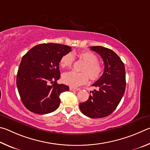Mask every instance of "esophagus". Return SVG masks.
<instances>
[{
    "label": "esophagus",
    "instance_id": "1",
    "mask_svg": "<svg viewBox=\"0 0 150 150\" xmlns=\"http://www.w3.org/2000/svg\"><path fill=\"white\" fill-rule=\"evenodd\" d=\"M70 90H71V91H78V90H80V88H75L70 87Z\"/></svg>",
    "mask_w": 150,
    "mask_h": 150
}]
</instances>
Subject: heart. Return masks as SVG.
Here are the masks:
<instances>
[{"instance_id":"1","label":"heart","mask_w":150,"mask_h":150,"mask_svg":"<svg viewBox=\"0 0 150 150\" xmlns=\"http://www.w3.org/2000/svg\"><path fill=\"white\" fill-rule=\"evenodd\" d=\"M78 56L86 63L82 70L85 72H77L75 71H70L65 72L62 76V80L66 84L72 87L84 84L88 80V75L91 80H96L101 76L103 72V67L98 62V59L96 55L91 51H82L79 52ZM73 55L72 53L64 54L60 60V65L62 68H68L72 64ZM88 73V75L85 72Z\"/></svg>"}]
</instances>
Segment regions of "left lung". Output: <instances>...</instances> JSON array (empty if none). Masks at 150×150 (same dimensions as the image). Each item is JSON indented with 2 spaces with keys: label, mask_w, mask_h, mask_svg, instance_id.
I'll return each instance as SVG.
<instances>
[{
  "label": "left lung",
  "mask_w": 150,
  "mask_h": 150,
  "mask_svg": "<svg viewBox=\"0 0 150 150\" xmlns=\"http://www.w3.org/2000/svg\"><path fill=\"white\" fill-rule=\"evenodd\" d=\"M103 60V75L92 86L98 90L92 91L87 101L80 103L83 115L92 119L109 116L119 104L126 88L125 64L112 50L101 46L90 47Z\"/></svg>",
  "instance_id": "1"
}]
</instances>
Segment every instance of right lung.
<instances>
[{"label": "right lung", "instance_id": "obj_1", "mask_svg": "<svg viewBox=\"0 0 150 150\" xmlns=\"http://www.w3.org/2000/svg\"><path fill=\"white\" fill-rule=\"evenodd\" d=\"M71 47L57 43H42L33 47L23 55L18 68L16 85L21 100L29 111L43 115L59 107L60 94L69 90L58 84L60 72L59 62ZM49 83H53L49 85Z\"/></svg>", "mask_w": 150, "mask_h": 150}]
</instances>
